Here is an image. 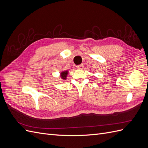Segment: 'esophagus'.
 <instances>
[{
  "label": "esophagus",
  "instance_id": "34e87169",
  "mask_svg": "<svg viewBox=\"0 0 148 148\" xmlns=\"http://www.w3.org/2000/svg\"><path fill=\"white\" fill-rule=\"evenodd\" d=\"M83 64H81V65H77V66H76V67H77V68L78 69H82L83 68Z\"/></svg>",
  "mask_w": 148,
  "mask_h": 148
}]
</instances>
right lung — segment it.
I'll return each instance as SVG.
<instances>
[{
    "label": "right lung",
    "mask_w": 148,
    "mask_h": 148,
    "mask_svg": "<svg viewBox=\"0 0 148 148\" xmlns=\"http://www.w3.org/2000/svg\"><path fill=\"white\" fill-rule=\"evenodd\" d=\"M67 74H68V71H62V72L61 73V77L62 78V79H66V77Z\"/></svg>",
    "instance_id": "1"
}]
</instances>
